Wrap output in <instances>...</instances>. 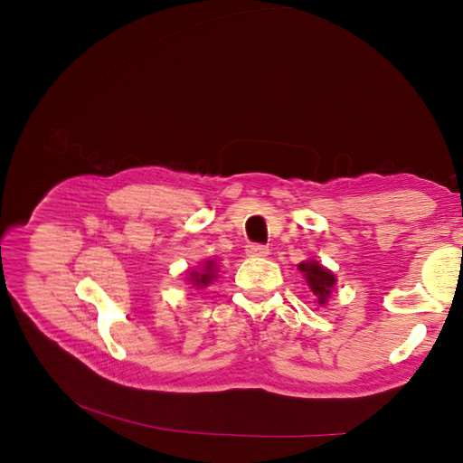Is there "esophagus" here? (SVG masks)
Masks as SVG:
<instances>
[{
	"label": "esophagus",
	"instance_id": "esophagus-1",
	"mask_svg": "<svg viewBox=\"0 0 463 463\" xmlns=\"http://www.w3.org/2000/svg\"><path fill=\"white\" fill-rule=\"evenodd\" d=\"M246 253L250 257H266L270 253V250H269V246H264V244H250L246 248Z\"/></svg>",
	"mask_w": 463,
	"mask_h": 463
}]
</instances>
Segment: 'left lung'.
<instances>
[{
  "label": "left lung",
  "instance_id": "1",
  "mask_svg": "<svg viewBox=\"0 0 463 463\" xmlns=\"http://www.w3.org/2000/svg\"><path fill=\"white\" fill-rule=\"evenodd\" d=\"M298 269L304 272L311 293L319 298V304H325L326 298L330 297L332 287L335 285V278L332 276V272L315 260L302 262Z\"/></svg>",
  "mask_w": 463,
  "mask_h": 463
}]
</instances>
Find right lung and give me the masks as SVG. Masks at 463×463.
<instances>
[{
  "mask_svg": "<svg viewBox=\"0 0 463 463\" xmlns=\"http://www.w3.org/2000/svg\"><path fill=\"white\" fill-rule=\"evenodd\" d=\"M212 279H213V260L206 262L203 274H201V272H191V281H193L194 285H197V287H204V285H208Z\"/></svg>",
  "mask_w": 463,
  "mask_h": 463,
  "instance_id": "right-lung-1",
  "label": "right lung"
}]
</instances>
